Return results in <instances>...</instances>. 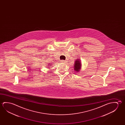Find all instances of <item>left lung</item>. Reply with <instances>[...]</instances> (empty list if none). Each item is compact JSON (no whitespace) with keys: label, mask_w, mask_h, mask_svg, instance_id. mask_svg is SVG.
Wrapping results in <instances>:
<instances>
[{"label":"left lung","mask_w":125,"mask_h":125,"mask_svg":"<svg viewBox=\"0 0 125 125\" xmlns=\"http://www.w3.org/2000/svg\"><path fill=\"white\" fill-rule=\"evenodd\" d=\"M81 63H80V61L77 60L75 62V64L74 65V70L76 72H79L80 69H81Z\"/></svg>","instance_id":"left-lung-1"}]
</instances>
